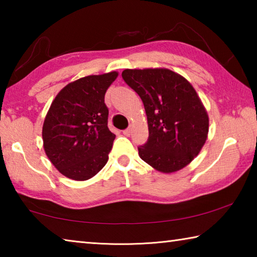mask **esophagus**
I'll list each match as a JSON object with an SVG mask.
<instances>
[{
	"mask_svg": "<svg viewBox=\"0 0 257 257\" xmlns=\"http://www.w3.org/2000/svg\"><path fill=\"white\" fill-rule=\"evenodd\" d=\"M130 134H132V128H128L123 130V135L124 136H130Z\"/></svg>",
	"mask_w": 257,
	"mask_h": 257,
	"instance_id": "obj_1",
	"label": "esophagus"
}]
</instances>
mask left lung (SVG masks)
I'll return each instance as SVG.
<instances>
[{
	"mask_svg": "<svg viewBox=\"0 0 257 257\" xmlns=\"http://www.w3.org/2000/svg\"><path fill=\"white\" fill-rule=\"evenodd\" d=\"M122 78L144 103L149 141L138 147L143 161L162 173L187 167L208 135V114L193 85L167 68L125 69Z\"/></svg>",
	"mask_w": 257,
	"mask_h": 257,
	"instance_id": "1",
	"label": "left lung"
}]
</instances>
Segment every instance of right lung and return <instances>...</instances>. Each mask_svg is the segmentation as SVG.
<instances>
[{"mask_svg":"<svg viewBox=\"0 0 257 257\" xmlns=\"http://www.w3.org/2000/svg\"><path fill=\"white\" fill-rule=\"evenodd\" d=\"M119 72L69 82L52 102L43 123V147L51 163L69 179L85 181L102 170L115 135L107 128L104 96Z\"/></svg>","mask_w":257,"mask_h":257,"instance_id":"1","label":"right lung"}]
</instances>
